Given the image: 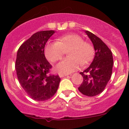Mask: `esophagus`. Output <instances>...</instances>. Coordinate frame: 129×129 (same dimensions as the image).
Masks as SVG:
<instances>
[{
    "instance_id": "1",
    "label": "esophagus",
    "mask_w": 129,
    "mask_h": 129,
    "mask_svg": "<svg viewBox=\"0 0 129 129\" xmlns=\"http://www.w3.org/2000/svg\"><path fill=\"white\" fill-rule=\"evenodd\" d=\"M60 77H67L68 76V74H58Z\"/></svg>"
}]
</instances>
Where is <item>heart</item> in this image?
<instances>
[{
    "label": "heart",
    "mask_w": 129,
    "mask_h": 129,
    "mask_svg": "<svg viewBox=\"0 0 129 129\" xmlns=\"http://www.w3.org/2000/svg\"><path fill=\"white\" fill-rule=\"evenodd\" d=\"M58 42L49 41L45 47V55L50 62H55L62 58L65 50H68L69 57L58 63L56 71L60 73L69 74L77 69L82 63L86 64L93 59L95 50L93 45L76 34H69L61 36Z\"/></svg>",
    "instance_id": "1"
}]
</instances>
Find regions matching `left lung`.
<instances>
[{
  "mask_svg": "<svg viewBox=\"0 0 129 129\" xmlns=\"http://www.w3.org/2000/svg\"><path fill=\"white\" fill-rule=\"evenodd\" d=\"M85 33L93 44L95 54L90 66L80 73L83 82L78 89L84 95L93 97L105 89L112 73L114 61L111 50L101 39L88 30Z\"/></svg>",
  "mask_w": 129,
  "mask_h": 129,
  "instance_id": "left-lung-1",
  "label": "left lung"
}]
</instances>
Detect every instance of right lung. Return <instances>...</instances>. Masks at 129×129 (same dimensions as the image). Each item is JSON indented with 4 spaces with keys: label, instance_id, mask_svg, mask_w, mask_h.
<instances>
[{
    "label": "right lung",
    "instance_id": "add662e5",
    "mask_svg": "<svg viewBox=\"0 0 129 129\" xmlns=\"http://www.w3.org/2000/svg\"><path fill=\"white\" fill-rule=\"evenodd\" d=\"M54 30L34 34L20 46L17 54L15 70L19 83L31 99L45 101L56 93L60 78L52 75V66L45 58L44 48Z\"/></svg>",
    "mask_w": 129,
    "mask_h": 129
}]
</instances>
